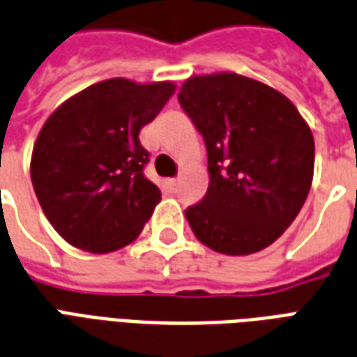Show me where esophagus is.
Wrapping results in <instances>:
<instances>
[{"label":"esophagus","instance_id":"esophagus-1","mask_svg":"<svg viewBox=\"0 0 357 357\" xmlns=\"http://www.w3.org/2000/svg\"><path fill=\"white\" fill-rule=\"evenodd\" d=\"M169 184H171L173 188H176V186H178V178H173V181H169Z\"/></svg>","mask_w":357,"mask_h":357}]
</instances>
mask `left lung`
<instances>
[{
	"label": "left lung",
	"mask_w": 357,
	"mask_h": 357,
	"mask_svg": "<svg viewBox=\"0 0 357 357\" xmlns=\"http://www.w3.org/2000/svg\"><path fill=\"white\" fill-rule=\"evenodd\" d=\"M178 102L202 132L209 188L184 211L213 251L251 255L272 245L303 209L314 176V137L295 104L234 72L192 75Z\"/></svg>",
	"instance_id": "obj_1"
}]
</instances>
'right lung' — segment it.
I'll use <instances>...</instances> for the list:
<instances>
[{
  "label": "right lung",
  "mask_w": 357,
  "mask_h": 357,
  "mask_svg": "<svg viewBox=\"0 0 357 357\" xmlns=\"http://www.w3.org/2000/svg\"><path fill=\"white\" fill-rule=\"evenodd\" d=\"M173 93V82L104 79L64 100L41 127L30 176L47 220L70 245L100 255L139 238L161 199L142 173L150 153L139 132Z\"/></svg>",
  "instance_id": "obj_1"
}]
</instances>
